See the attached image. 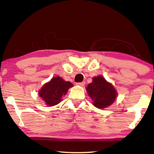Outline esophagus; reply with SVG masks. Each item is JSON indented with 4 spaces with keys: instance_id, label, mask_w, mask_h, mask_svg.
<instances>
[{
    "instance_id": "34e87169",
    "label": "esophagus",
    "mask_w": 154,
    "mask_h": 154,
    "mask_svg": "<svg viewBox=\"0 0 154 154\" xmlns=\"http://www.w3.org/2000/svg\"><path fill=\"white\" fill-rule=\"evenodd\" d=\"M85 84H86V82H78V83H76L77 85H78V86H84V85H85Z\"/></svg>"
}]
</instances>
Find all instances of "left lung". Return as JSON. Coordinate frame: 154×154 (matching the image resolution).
Listing matches in <instances>:
<instances>
[{"label":"left lung","mask_w":154,"mask_h":154,"mask_svg":"<svg viewBox=\"0 0 154 154\" xmlns=\"http://www.w3.org/2000/svg\"><path fill=\"white\" fill-rule=\"evenodd\" d=\"M86 91L94 105L100 109L112 105L116 98L115 88L101 76L93 78V82L88 84Z\"/></svg>","instance_id":"obj_1"}]
</instances>
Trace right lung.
<instances>
[{"mask_svg":"<svg viewBox=\"0 0 154 154\" xmlns=\"http://www.w3.org/2000/svg\"><path fill=\"white\" fill-rule=\"evenodd\" d=\"M72 86V83L64 81L61 77H54L43 86L39 92V96L49 107L56 105L62 100V97Z\"/></svg>","mask_w":154,"mask_h":154,"instance_id":"add662e5","label":"right lung"}]
</instances>
